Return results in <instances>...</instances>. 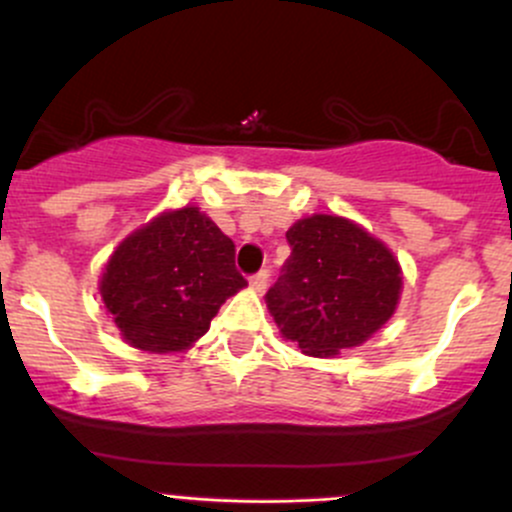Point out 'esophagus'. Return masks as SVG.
<instances>
[{
	"mask_svg": "<svg viewBox=\"0 0 512 512\" xmlns=\"http://www.w3.org/2000/svg\"><path fill=\"white\" fill-rule=\"evenodd\" d=\"M267 282H270V272H267V270L255 272V274H252V277H250V284L257 289V292H265Z\"/></svg>",
	"mask_w": 512,
	"mask_h": 512,
	"instance_id": "1",
	"label": "esophagus"
}]
</instances>
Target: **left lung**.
<instances>
[{
	"instance_id": "obj_1",
	"label": "left lung",
	"mask_w": 512,
	"mask_h": 512,
	"mask_svg": "<svg viewBox=\"0 0 512 512\" xmlns=\"http://www.w3.org/2000/svg\"><path fill=\"white\" fill-rule=\"evenodd\" d=\"M287 242L292 255L265 297L287 341L309 355H336L390 319L402 277L383 242L338 215L299 220Z\"/></svg>"
}]
</instances>
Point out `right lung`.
<instances>
[{"label":"right lung","mask_w":512,"mask_h":512,"mask_svg":"<svg viewBox=\"0 0 512 512\" xmlns=\"http://www.w3.org/2000/svg\"><path fill=\"white\" fill-rule=\"evenodd\" d=\"M245 284L235 242L198 208H181L117 247L100 294L129 346L169 353L198 341Z\"/></svg>","instance_id":"obj_1"}]
</instances>
